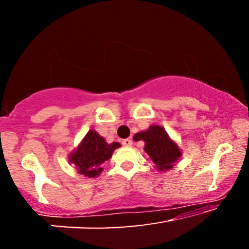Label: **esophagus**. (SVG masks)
I'll return each instance as SVG.
<instances>
[{
    "label": "esophagus",
    "mask_w": 249,
    "mask_h": 249,
    "mask_svg": "<svg viewBox=\"0 0 249 249\" xmlns=\"http://www.w3.org/2000/svg\"><path fill=\"white\" fill-rule=\"evenodd\" d=\"M122 145H124V146H131V145H132V141H131V139H129V138L124 139V141H122Z\"/></svg>",
    "instance_id": "esophagus-1"
}]
</instances>
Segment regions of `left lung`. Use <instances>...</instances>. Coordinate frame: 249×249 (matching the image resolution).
Instances as JSON below:
<instances>
[{"instance_id": "1", "label": "left lung", "mask_w": 249, "mask_h": 249, "mask_svg": "<svg viewBox=\"0 0 249 249\" xmlns=\"http://www.w3.org/2000/svg\"><path fill=\"white\" fill-rule=\"evenodd\" d=\"M134 138L137 142H145V152L160 171L171 169L181 155L178 145L169 138L168 132L160 125H152L148 130L136 134Z\"/></svg>"}]
</instances>
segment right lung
<instances>
[{"label":"right lung","instance_id":"1","mask_svg":"<svg viewBox=\"0 0 249 249\" xmlns=\"http://www.w3.org/2000/svg\"><path fill=\"white\" fill-rule=\"evenodd\" d=\"M120 147L119 142L107 144L96 131L89 130L77 151L70 155V162L78 168V172L85 177L95 178L102 172V164Z\"/></svg>","mask_w":249,"mask_h":249}]
</instances>
